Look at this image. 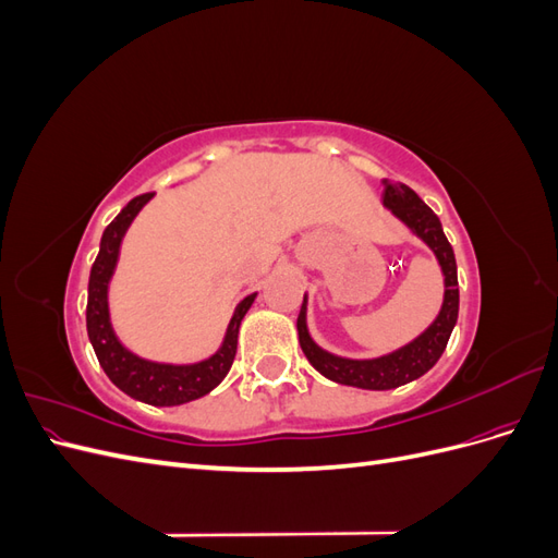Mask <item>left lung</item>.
Returning a JSON list of instances; mask_svg holds the SVG:
<instances>
[{
	"label": "left lung",
	"instance_id": "left-lung-1",
	"mask_svg": "<svg viewBox=\"0 0 558 558\" xmlns=\"http://www.w3.org/2000/svg\"><path fill=\"white\" fill-rule=\"evenodd\" d=\"M384 207L391 211L398 221L408 228L414 238L424 242L437 258V265L445 277V298L433 324L421 332L410 344H404L391 353L377 359H344L326 351L314 342L307 326V293L302 300L298 316V340L307 361L330 381L367 388V391H388L402 384H410L426 375L428 369L440 361L451 337V330L459 318V277H456V258L440 218L404 183H393L384 179Z\"/></svg>",
	"mask_w": 558,
	"mask_h": 558
}]
</instances>
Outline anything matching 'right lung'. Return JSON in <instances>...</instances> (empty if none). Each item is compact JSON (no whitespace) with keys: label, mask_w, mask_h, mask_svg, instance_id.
<instances>
[{"label":"right lung","mask_w":558,"mask_h":558,"mask_svg":"<svg viewBox=\"0 0 558 558\" xmlns=\"http://www.w3.org/2000/svg\"><path fill=\"white\" fill-rule=\"evenodd\" d=\"M154 193H146L130 199L113 221L107 226L99 253L90 269L88 281V307H86V326L95 356L102 365L107 377L121 388V391L134 400L154 404V408H174L197 400L211 393L214 388L226 379L230 365L238 353V335L242 318L251 310L253 300L258 293L246 295L232 312L230 324L226 328L223 342L209 359L197 363H160L148 361L130 351L111 326L109 312V283L116 272L118 256H121V244L128 228L132 226L137 214L148 205Z\"/></svg>","instance_id":"right-lung-1"}]
</instances>
